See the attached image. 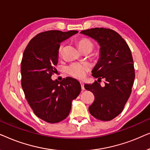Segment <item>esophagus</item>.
I'll return each mask as SVG.
<instances>
[{
	"mask_svg": "<svg viewBox=\"0 0 150 150\" xmlns=\"http://www.w3.org/2000/svg\"><path fill=\"white\" fill-rule=\"evenodd\" d=\"M81 85L82 90H85V87H84V84L83 83H81Z\"/></svg>",
	"mask_w": 150,
	"mask_h": 150,
	"instance_id": "obj_1",
	"label": "esophagus"
}]
</instances>
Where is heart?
Listing matches in <instances>:
<instances>
[{
	"label": "heart",
	"instance_id": "heart-1",
	"mask_svg": "<svg viewBox=\"0 0 150 150\" xmlns=\"http://www.w3.org/2000/svg\"><path fill=\"white\" fill-rule=\"evenodd\" d=\"M78 46L81 50L85 48L92 50L93 44L89 39L81 38L77 41ZM63 50V46L61 45L59 48V54L61 55ZM90 70V65L87 63H73L66 67V72L71 77L82 80L85 77L87 73Z\"/></svg>",
	"mask_w": 150,
	"mask_h": 150
}]
</instances>
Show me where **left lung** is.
<instances>
[{
	"mask_svg": "<svg viewBox=\"0 0 150 150\" xmlns=\"http://www.w3.org/2000/svg\"><path fill=\"white\" fill-rule=\"evenodd\" d=\"M81 33L99 43L100 57L92 76L98 78V82L105 79L103 87L97 81L85 85L95 97L89 111L98 120L110 121L122 112L132 92L135 77L132 53L122 36L110 28H94Z\"/></svg>",
	"mask_w": 150,
	"mask_h": 150,
	"instance_id": "obj_1",
	"label": "left lung"
}]
</instances>
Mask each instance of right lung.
Returning <instances> with one entry per match:
<instances>
[{
    "instance_id": "1",
    "label": "right lung",
    "mask_w": 150,
    "mask_h": 150,
    "mask_svg": "<svg viewBox=\"0 0 150 150\" xmlns=\"http://www.w3.org/2000/svg\"><path fill=\"white\" fill-rule=\"evenodd\" d=\"M47 30L32 38L24 51L21 62V84L26 99L37 117L55 124L68 116L71 101L81 90L79 82L67 77L52 81L58 63L60 43L77 33Z\"/></svg>"
}]
</instances>
